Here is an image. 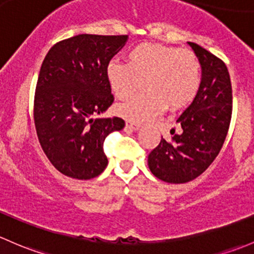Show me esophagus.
Instances as JSON below:
<instances>
[{
	"mask_svg": "<svg viewBox=\"0 0 254 254\" xmlns=\"http://www.w3.org/2000/svg\"><path fill=\"white\" fill-rule=\"evenodd\" d=\"M126 128H127V129H129V130H138L140 128V125L135 124V122L128 121L126 124Z\"/></svg>",
	"mask_w": 254,
	"mask_h": 254,
	"instance_id": "1",
	"label": "esophagus"
}]
</instances>
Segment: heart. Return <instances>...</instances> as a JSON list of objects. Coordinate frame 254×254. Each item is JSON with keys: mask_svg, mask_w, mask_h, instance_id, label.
Masks as SVG:
<instances>
[{"mask_svg": "<svg viewBox=\"0 0 254 254\" xmlns=\"http://www.w3.org/2000/svg\"><path fill=\"white\" fill-rule=\"evenodd\" d=\"M115 95L126 100L142 83L145 91L119 106V114L132 122H145L171 110L188 105L200 85V62L187 49L160 44H140L126 55V64L111 62L106 69Z\"/></svg>", "mask_w": 254, "mask_h": 254, "instance_id": "heart-1", "label": "heart"}]
</instances>
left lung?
Returning <instances> with one entry per match:
<instances>
[{
  "label": "left lung",
  "instance_id": "obj_1",
  "mask_svg": "<svg viewBox=\"0 0 254 254\" xmlns=\"http://www.w3.org/2000/svg\"><path fill=\"white\" fill-rule=\"evenodd\" d=\"M198 57L202 79L192 104L177 119L182 132L148 156L151 174L169 184H186L210 166L223 146L232 112V88L227 67L216 56L188 43Z\"/></svg>",
  "mask_w": 254,
  "mask_h": 254
}]
</instances>
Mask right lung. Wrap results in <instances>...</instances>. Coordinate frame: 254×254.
I'll use <instances>...</instances> for the list:
<instances>
[{
    "label": "right lung",
    "mask_w": 254,
    "mask_h": 254,
    "mask_svg": "<svg viewBox=\"0 0 254 254\" xmlns=\"http://www.w3.org/2000/svg\"><path fill=\"white\" fill-rule=\"evenodd\" d=\"M127 40L128 35L80 34L55 44L44 59L34 121L44 153L64 176L90 180L108 166L104 140L125 121L95 116L114 103L106 69Z\"/></svg>",
    "instance_id": "right-lung-1"
}]
</instances>
